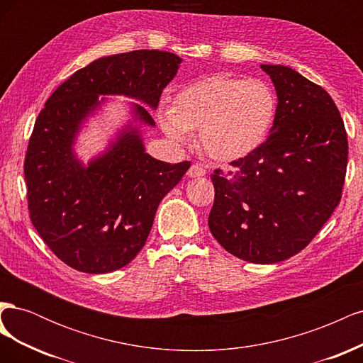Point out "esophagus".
<instances>
[{
  "mask_svg": "<svg viewBox=\"0 0 363 363\" xmlns=\"http://www.w3.org/2000/svg\"><path fill=\"white\" fill-rule=\"evenodd\" d=\"M206 169L201 167V164H192V167L189 168L188 171V175L189 177H203V175H206Z\"/></svg>",
  "mask_w": 363,
  "mask_h": 363,
  "instance_id": "34e87169",
  "label": "esophagus"
}]
</instances>
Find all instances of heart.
Masks as SVG:
<instances>
[{"mask_svg":"<svg viewBox=\"0 0 363 363\" xmlns=\"http://www.w3.org/2000/svg\"><path fill=\"white\" fill-rule=\"evenodd\" d=\"M277 113L272 87L259 79L212 75L195 82L160 111V125L177 145L200 130L203 148L215 159H242L263 145Z\"/></svg>","mask_w":363,"mask_h":363,"instance_id":"1","label":"heart"}]
</instances>
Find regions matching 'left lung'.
Wrapping results in <instances>:
<instances>
[{
    "label": "left lung",
    "instance_id": "left-lung-1",
    "mask_svg": "<svg viewBox=\"0 0 363 363\" xmlns=\"http://www.w3.org/2000/svg\"><path fill=\"white\" fill-rule=\"evenodd\" d=\"M277 92L268 139L215 169L208 228L221 247L251 263L286 260L320 232L342 195L348 140L321 86L283 65H262Z\"/></svg>",
    "mask_w": 363,
    "mask_h": 363
}]
</instances>
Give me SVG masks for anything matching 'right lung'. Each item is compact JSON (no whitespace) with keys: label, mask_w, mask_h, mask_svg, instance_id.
Segmentation results:
<instances>
[{"label":"right lung","mask_w":363,"mask_h":363,"mask_svg":"<svg viewBox=\"0 0 363 363\" xmlns=\"http://www.w3.org/2000/svg\"><path fill=\"white\" fill-rule=\"evenodd\" d=\"M180 63L157 50L101 57L62 83L39 113L24 163L30 219L68 267L87 274L125 267L145 245L163 196L189 169V162L147 155L140 127L156 123L135 104L134 119L100 157L84 165L73 152L82 123L104 102L98 96L124 94L156 111Z\"/></svg>","instance_id":"obj_1"}]
</instances>
